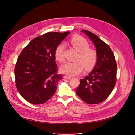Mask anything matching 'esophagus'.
<instances>
[{
    "label": "esophagus",
    "instance_id": "obj_1",
    "mask_svg": "<svg viewBox=\"0 0 135 135\" xmlns=\"http://www.w3.org/2000/svg\"><path fill=\"white\" fill-rule=\"evenodd\" d=\"M64 78L66 79H71V77H70L69 76H68V75H65L64 76Z\"/></svg>",
    "mask_w": 135,
    "mask_h": 135
}]
</instances>
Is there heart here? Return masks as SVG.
<instances>
[{
  "mask_svg": "<svg viewBox=\"0 0 135 135\" xmlns=\"http://www.w3.org/2000/svg\"><path fill=\"white\" fill-rule=\"evenodd\" d=\"M72 46L79 52L74 62H66L60 67V71L69 76H76L82 72L84 68L90 70L95 66L97 59L95 50L89 48V43L86 39L79 35L73 36L70 40ZM65 46L60 44L55 50V57L60 62L65 60Z\"/></svg>",
  "mask_w": 135,
  "mask_h": 135,
  "instance_id": "1",
  "label": "heart"
}]
</instances>
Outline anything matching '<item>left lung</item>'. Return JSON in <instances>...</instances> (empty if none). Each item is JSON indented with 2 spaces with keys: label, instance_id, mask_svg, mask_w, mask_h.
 <instances>
[{
  "label": "left lung",
  "instance_id": "8db88e82",
  "mask_svg": "<svg viewBox=\"0 0 135 135\" xmlns=\"http://www.w3.org/2000/svg\"><path fill=\"white\" fill-rule=\"evenodd\" d=\"M95 45L97 59L88 75L80 79L76 93L88 104H99L108 98L116 83L117 64L115 57L107 44L91 32L82 30Z\"/></svg>",
  "mask_w": 135,
  "mask_h": 135
}]
</instances>
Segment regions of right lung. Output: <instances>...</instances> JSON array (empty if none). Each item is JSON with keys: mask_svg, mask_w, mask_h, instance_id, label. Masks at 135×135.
I'll return each mask as SVG.
<instances>
[{"mask_svg": "<svg viewBox=\"0 0 135 135\" xmlns=\"http://www.w3.org/2000/svg\"><path fill=\"white\" fill-rule=\"evenodd\" d=\"M69 34L47 32L32 39L20 54L15 69L16 84L28 103L44 104L56 92L62 76L57 74L55 50Z\"/></svg>", "mask_w": 135, "mask_h": 135, "instance_id": "add662e5", "label": "right lung"}]
</instances>
